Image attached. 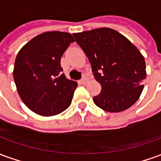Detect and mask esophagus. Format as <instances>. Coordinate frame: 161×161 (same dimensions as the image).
Wrapping results in <instances>:
<instances>
[{"mask_svg": "<svg viewBox=\"0 0 161 161\" xmlns=\"http://www.w3.org/2000/svg\"><path fill=\"white\" fill-rule=\"evenodd\" d=\"M80 82L82 84H85L88 82V77H86V76H84V77H82V79L80 80Z\"/></svg>", "mask_w": 161, "mask_h": 161, "instance_id": "34e87169", "label": "esophagus"}]
</instances>
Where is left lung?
Listing matches in <instances>:
<instances>
[{
    "mask_svg": "<svg viewBox=\"0 0 161 161\" xmlns=\"http://www.w3.org/2000/svg\"><path fill=\"white\" fill-rule=\"evenodd\" d=\"M91 64L95 79L101 84L95 104L107 112H121L135 103L146 78L144 57L115 30L102 27L73 33Z\"/></svg>",
    "mask_w": 161,
    "mask_h": 161,
    "instance_id": "obj_1",
    "label": "left lung"
}]
</instances>
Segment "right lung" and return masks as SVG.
Here are the masks:
<instances>
[{"mask_svg":"<svg viewBox=\"0 0 161 161\" xmlns=\"http://www.w3.org/2000/svg\"><path fill=\"white\" fill-rule=\"evenodd\" d=\"M74 41L70 33L46 32L26 43L16 56L17 91L26 107L38 115H58L71 103L77 84L67 79L60 60Z\"/></svg>","mask_w":161,"mask_h":161,"instance_id":"add662e5","label":"right lung"}]
</instances>
